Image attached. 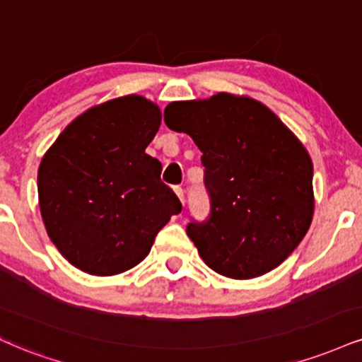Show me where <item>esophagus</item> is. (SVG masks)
<instances>
[{
    "mask_svg": "<svg viewBox=\"0 0 362 362\" xmlns=\"http://www.w3.org/2000/svg\"><path fill=\"white\" fill-rule=\"evenodd\" d=\"M173 190H175V194H177V197H178V200H180V202H182V204H185V197H184V190H182V189H180V187H175V189H173Z\"/></svg>",
    "mask_w": 362,
    "mask_h": 362,
    "instance_id": "1",
    "label": "esophagus"
}]
</instances>
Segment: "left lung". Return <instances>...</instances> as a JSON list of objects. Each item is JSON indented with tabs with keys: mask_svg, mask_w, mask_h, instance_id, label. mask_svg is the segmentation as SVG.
<instances>
[{
	"mask_svg": "<svg viewBox=\"0 0 362 362\" xmlns=\"http://www.w3.org/2000/svg\"><path fill=\"white\" fill-rule=\"evenodd\" d=\"M165 123L202 151L211 217L187 236L204 263L233 280L281 264L315 209L312 158L297 134L261 101L230 93L170 103Z\"/></svg>",
	"mask_w": 362,
	"mask_h": 362,
	"instance_id": "8db88e82",
	"label": "left lung"
}]
</instances>
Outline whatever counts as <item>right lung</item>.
<instances>
[{
	"label": "right lung",
	"mask_w": 362,
	"mask_h": 362,
	"mask_svg": "<svg viewBox=\"0 0 362 362\" xmlns=\"http://www.w3.org/2000/svg\"><path fill=\"white\" fill-rule=\"evenodd\" d=\"M162 110L145 95L95 104L71 121L42 156L38 206L47 234L81 272L112 276L141 263L182 211L145 150Z\"/></svg>",
	"instance_id": "obj_1"
}]
</instances>
